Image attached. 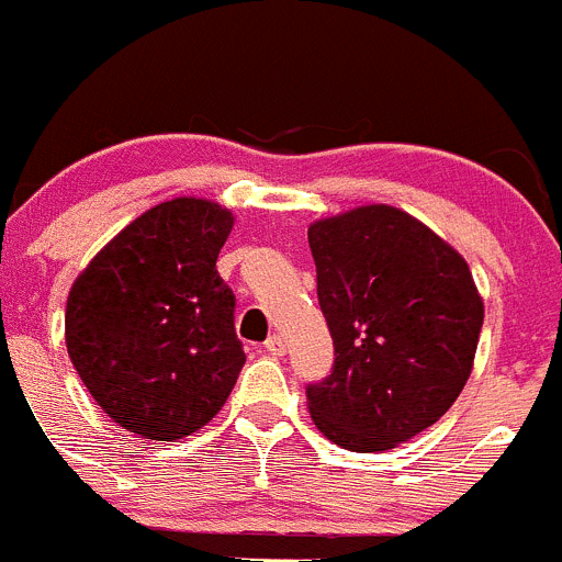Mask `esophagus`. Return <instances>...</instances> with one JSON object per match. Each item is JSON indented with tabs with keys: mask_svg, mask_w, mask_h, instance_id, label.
<instances>
[{
	"mask_svg": "<svg viewBox=\"0 0 562 562\" xmlns=\"http://www.w3.org/2000/svg\"><path fill=\"white\" fill-rule=\"evenodd\" d=\"M266 355H271V358H280V355H285V340L280 338V335H271L269 340L263 344Z\"/></svg>",
	"mask_w": 562,
	"mask_h": 562,
	"instance_id": "34e87169",
	"label": "esophagus"
}]
</instances>
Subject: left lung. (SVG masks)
<instances>
[{"mask_svg":"<svg viewBox=\"0 0 562 562\" xmlns=\"http://www.w3.org/2000/svg\"><path fill=\"white\" fill-rule=\"evenodd\" d=\"M335 363L307 382L316 427L352 452H385L432 427L463 391L482 299L463 257L387 204L307 229Z\"/></svg>","mask_w":562,"mask_h":562,"instance_id":"obj_1","label":"left lung"}]
</instances>
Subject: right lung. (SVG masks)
<instances>
[{"mask_svg":"<svg viewBox=\"0 0 562 562\" xmlns=\"http://www.w3.org/2000/svg\"><path fill=\"white\" fill-rule=\"evenodd\" d=\"M233 213L171 199L115 235L77 277L66 346L97 405L151 440L202 429L246 363L235 293L216 269Z\"/></svg>","mask_w":562,"mask_h":562,"instance_id":"1","label":"right lung"}]
</instances>
